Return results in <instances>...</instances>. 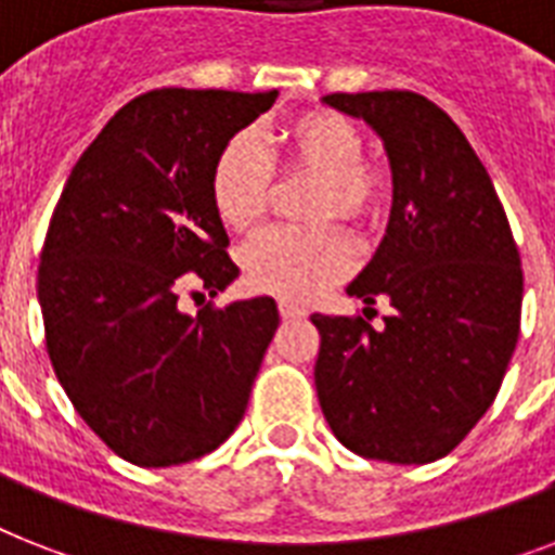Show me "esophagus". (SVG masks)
Returning a JSON list of instances; mask_svg holds the SVG:
<instances>
[{
	"mask_svg": "<svg viewBox=\"0 0 555 555\" xmlns=\"http://www.w3.org/2000/svg\"><path fill=\"white\" fill-rule=\"evenodd\" d=\"M279 313H282V320H302L305 308H299V305L282 299V302H279Z\"/></svg>",
	"mask_w": 555,
	"mask_h": 555,
	"instance_id": "34e87169",
	"label": "esophagus"
}]
</instances>
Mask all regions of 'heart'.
<instances>
[{
    "label": "heart",
    "instance_id": "1",
    "mask_svg": "<svg viewBox=\"0 0 555 555\" xmlns=\"http://www.w3.org/2000/svg\"><path fill=\"white\" fill-rule=\"evenodd\" d=\"M285 172L317 176L311 216L346 218L365 224L386 204V181L363 160V134L346 115L305 112L279 129ZM273 192V164L256 134L238 132L221 146L209 176V195L218 218L230 230H250L268 212ZM354 264V247L334 224L294 230L273 227L242 247L244 282L259 294L287 302H311L346 276Z\"/></svg>",
    "mask_w": 555,
    "mask_h": 555
}]
</instances>
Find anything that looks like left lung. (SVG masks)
I'll list each match as a JSON object with an SVG mask.
<instances>
[{"label":"left lung","instance_id":"obj_1","mask_svg":"<svg viewBox=\"0 0 555 555\" xmlns=\"http://www.w3.org/2000/svg\"><path fill=\"white\" fill-rule=\"evenodd\" d=\"M365 120L391 167L386 235L348 296L395 308L383 328L313 313V383L343 447L388 464L449 455L499 395L525 276L490 172L464 132L414 91L325 94Z\"/></svg>","mask_w":555,"mask_h":555}]
</instances>
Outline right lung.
Here are the masks:
<instances>
[{
    "label": "right lung",
    "mask_w": 555,
    "mask_h": 555,
    "mask_svg": "<svg viewBox=\"0 0 555 555\" xmlns=\"http://www.w3.org/2000/svg\"><path fill=\"white\" fill-rule=\"evenodd\" d=\"M279 91L155 89L117 112L74 164L48 224L37 296L54 374L115 455L176 466L218 449L279 328L270 296L181 311L238 268L212 207V164Z\"/></svg>",
    "instance_id": "obj_1"
}]
</instances>
